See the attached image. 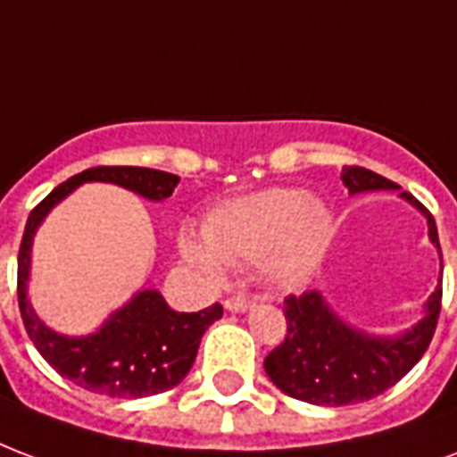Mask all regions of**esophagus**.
I'll return each mask as SVG.
<instances>
[{
    "label": "esophagus",
    "instance_id": "34e87169",
    "mask_svg": "<svg viewBox=\"0 0 457 457\" xmlns=\"http://www.w3.org/2000/svg\"><path fill=\"white\" fill-rule=\"evenodd\" d=\"M224 306L228 308V311H233V313H245V311H250V308L255 306V298L231 296V298H226Z\"/></svg>",
    "mask_w": 457,
    "mask_h": 457
}]
</instances>
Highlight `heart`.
<instances>
[{"label":"heart","instance_id":"obj_1","mask_svg":"<svg viewBox=\"0 0 457 457\" xmlns=\"http://www.w3.org/2000/svg\"><path fill=\"white\" fill-rule=\"evenodd\" d=\"M204 243L185 236L183 253L209 274L226 265L260 260L262 272L296 287L318 270L330 248L332 216L320 200L301 190L272 187L216 207L202 224Z\"/></svg>","mask_w":457,"mask_h":457}]
</instances>
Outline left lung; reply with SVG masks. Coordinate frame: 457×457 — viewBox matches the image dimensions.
I'll list each match as a JSON object with an SVG mask.
<instances>
[{"label": "left lung", "instance_id": "left-lung-1", "mask_svg": "<svg viewBox=\"0 0 457 457\" xmlns=\"http://www.w3.org/2000/svg\"><path fill=\"white\" fill-rule=\"evenodd\" d=\"M339 176L349 192L397 190L393 180L361 166H342ZM400 195L427 214L428 236L441 250L431 212L410 192ZM441 296L444 289L438 284L427 301V315L403 337L383 339L352 330L322 303L318 291L289 294L284 298L287 337L267 354V376L281 393L301 403L325 407L366 403L395 386L424 356L436 332Z\"/></svg>", "mask_w": 457, "mask_h": 457}]
</instances>
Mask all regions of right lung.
I'll return each instance as SVG.
<instances>
[{"mask_svg":"<svg viewBox=\"0 0 457 457\" xmlns=\"http://www.w3.org/2000/svg\"><path fill=\"white\" fill-rule=\"evenodd\" d=\"M88 180L122 185L127 190L139 192L146 200H166L178 185V176L173 173L139 166L86 168L67 183L57 185L46 200L33 207L21 238L16 281L21 318L30 342L62 378L118 400L159 395L176 387L187 376L204 330L224 315V308L219 303L200 313H176L159 291L146 289L139 291L125 308H120L96 335L62 337L37 320L26 298L30 243L37 224L57 202Z\"/></svg>","mask_w":457,"mask_h":457,"instance_id":"1","label":"right lung"}]
</instances>
